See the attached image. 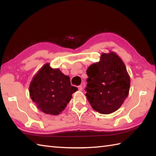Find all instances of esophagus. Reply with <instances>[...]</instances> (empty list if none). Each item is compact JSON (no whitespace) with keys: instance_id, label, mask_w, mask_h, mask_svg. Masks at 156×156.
<instances>
[{"instance_id":"obj_1","label":"esophagus","mask_w":156,"mask_h":156,"mask_svg":"<svg viewBox=\"0 0 156 156\" xmlns=\"http://www.w3.org/2000/svg\"><path fill=\"white\" fill-rule=\"evenodd\" d=\"M78 90L79 91H82V90H83V87H82V85L79 86V87H78Z\"/></svg>"}]
</instances>
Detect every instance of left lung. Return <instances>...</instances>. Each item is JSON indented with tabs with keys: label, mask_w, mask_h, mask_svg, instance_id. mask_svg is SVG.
<instances>
[{
	"label": "left lung",
	"mask_w": 156,
	"mask_h": 156,
	"mask_svg": "<svg viewBox=\"0 0 156 156\" xmlns=\"http://www.w3.org/2000/svg\"><path fill=\"white\" fill-rule=\"evenodd\" d=\"M87 100L101 114H111L121 107L130 88V76L115 52L102 53L100 60L88 68Z\"/></svg>",
	"instance_id": "8db88e82"
}]
</instances>
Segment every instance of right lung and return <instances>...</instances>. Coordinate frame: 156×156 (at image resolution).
<instances>
[{
  "label": "right lung",
  "mask_w": 156,
  "mask_h": 156,
  "mask_svg": "<svg viewBox=\"0 0 156 156\" xmlns=\"http://www.w3.org/2000/svg\"><path fill=\"white\" fill-rule=\"evenodd\" d=\"M70 78L46 63L33 77L29 95L38 109L45 114L58 115L64 110L78 88L72 87Z\"/></svg>",
  "instance_id": "1"
}]
</instances>
